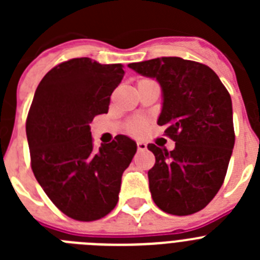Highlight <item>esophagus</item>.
Segmentation results:
<instances>
[{
    "label": "esophagus",
    "instance_id": "34e87169",
    "mask_svg": "<svg viewBox=\"0 0 260 260\" xmlns=\"http://www.w3.org/2000/svg\"><path fill=\"white\" fill-rule=\"evenodd\" d=\"M137 147H138V151L147 150V144L144 143V142H137Z\"/></svg>",
    "mask_w": 260,
    "mask_h": 260
}]
</instances>
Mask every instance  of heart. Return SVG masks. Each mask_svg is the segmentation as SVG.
<instances>
[{"label":"heart","instance_id":"heart-1","mask_svg":"<svg viewBox=\"0 0 260 260\" xmlns=\"http://www.w3.org/2000/svg\"><path fill=\"white\" fill-rule=\"evenodd\" d=\"M142 82V80H141ZM144 125H146V121H144L143 118H135L133 119V121H130L128 122V132L130 133H134V134H138V133H141L142 130H143Z\"/></svg>","mask_w":260,"mask_h":260}]
</instances>
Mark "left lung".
Here are the masks:
<instances>
[{
	"label": "left lung",
	"instance_id": "8db88e82",
	"mask_svg": "<svg viewBox=\"0 0 260 260\" xmlns=\"http://www.w3.org/2000/svg\"><path fill=\"white\" fill-rule=\"evenodd\" d=\"M153 78L162 92L157 125L176 142L168 152L148 144L156 162L148 171L153 202L164 212L186 216L203 210L224 182L234 147L232 99L208 66L180 57L128 63Z\"/></svg>",
	"mask_w": 260,
	"mask_h": 260
}]
</instances>
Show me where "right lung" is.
<instances>
[{
    "instance_id": "add662e5",
    "label": "right lung",
    "mask_w": 260,
    "mask_h": 260,
    "mask_svg": "<svg viewBox=\"0 0 260 260\" xmlns=\"http://www.w3.org/2000/svg\"><path fill=\"white\" fill-rule=\"evenodd\" d=\"M123 65L88 57L62 62L36 88L26 122L31 167L56 207L79 221L104 217L118 202L121 178L137 143L117 135L93 150L89 123L108 113Z\"/></svg>"
}]
</instances>
